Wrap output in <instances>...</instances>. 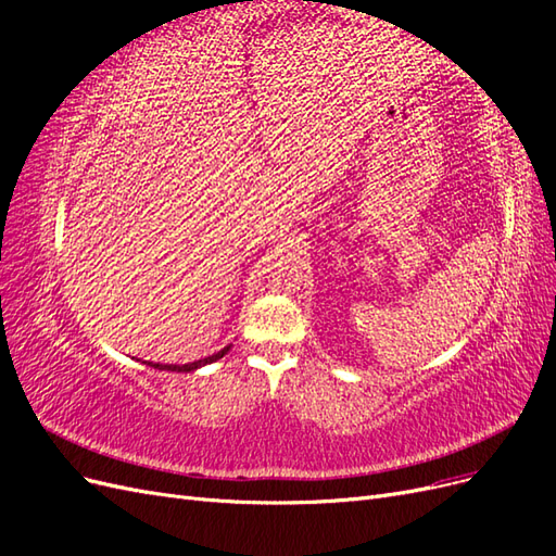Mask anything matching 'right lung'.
<instances>
[{"label": "right lung", "instance_id": "add662e5", "mask_svg": "<svg viewBox=\"0 0 556 556\" xmlns=\"http://www.w3.org/2000/svg\"><path fill=\"white\" fill-rule=\"evenodd\" d=\"M229 348H231V345L223 348L220 352H215V355H208V357H204V359H197V362H188V364H153V362H143V364L153 366V368H160V371L190 374V371H197V368H201V366H206V364H213V362H217V359H223V357L227 355V352H229Z\"/></svg>", "mask_w": 556, "mask_h": 556}]
</instances>
